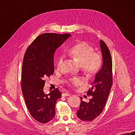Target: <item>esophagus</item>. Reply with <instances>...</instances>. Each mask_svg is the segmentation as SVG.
Listing matches in <instances>:
<instances>
[{
    "label": "esophagus",
    "instance_id": "obj_1",
    "mask_svg": "<svg viewBox=\"0 0 135 135\" xmlns=\"http://www.w3.org/2000/svg\"><path fill=\"white\" fill-rule=\"evenodd\" d=\"M70 95V94L69 93H64L62 94V97H68Z\"/></svg>",
    "mask_w": 135,
    "mask_h": 135
}]
</instances>
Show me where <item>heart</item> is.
<instances>
[{
    "mask_svg": "<svg viewBox=\"0 0 135 135\" xmlns=\"http://www.w3.org/2000/svg\"><path fill=\"white\" fill-rule=\"evenodd\" d=\"M68 55L80 64L81 71L87 78H94L100 70L102 65V57L98 52H94L93 46L84 41H79L74 43L68 50ZM63 57H60L57 67L62 66ZM69 85H77L80 83L78 78H73L67 81Z\"/></svg>",
    "mask_w": 135,
    "mask_h": 135,
    "instance_id": "heart-1",
    "label": "heart"
}]
</instances>
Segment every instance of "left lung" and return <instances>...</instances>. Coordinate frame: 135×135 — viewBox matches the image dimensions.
Returning <instances> with one entry per match:
<instances>
[{"label":"left lung","instance_id":"left-lung-1","mask_svg":"<svg viewBox=\"0 0 135 135\" xmlns=\"http://www.w3.org/2000/svg\"><path fill=\"white\" fill-rule=\"evenodd\" d=\"M100 45L103 64L91 84L92 87L87 91V95L92 96V98L86 103L80 97V107L76 113L78 117L85 122L92 121L102 112L113 83L112 61L110 51L103 40H100Z\"/></svg>","mask_w":135,"mask_h":135}]
</instances>
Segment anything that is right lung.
Here are the masks:
<instances>
[{
    "instance_id": "obj_1",
    "label": "right lung",
    "mask_w": 135,
    "mask_h": 135,
    "mask_svg": "<svg viewBox=\"0 0 135 135\" xmlns=\"http://www.w3.org/2000/svg\"><path fill=\"white\" fill-rule=\"evenodd\" d=\"M71 35L46 33L39 35L26 50L22 63L21 88L26 105L37 121L46 123L55 115V104L61 93L58 89L45 94V79L54 72L56 49Z\"/></svg>"
}]
</instances>
